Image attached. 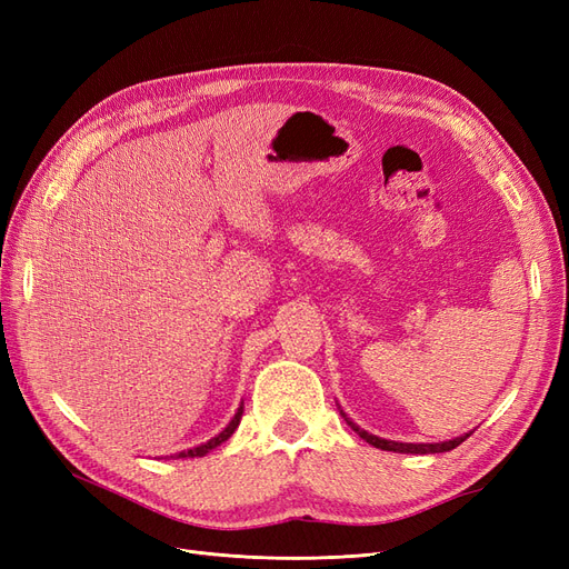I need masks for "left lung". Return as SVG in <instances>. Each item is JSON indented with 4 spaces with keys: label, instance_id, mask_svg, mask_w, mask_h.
<instances>
[{
    "label": "left lung",
    "instance_id": "obj_1",
    "mask_svg": "<svg viewBox=\"0 0 569 569\" xmlns=\"http://www.w3.org/2000/svg\"><path fill=\"white\" fill-rule=\"evenodd\" d=\"M351 425L353 432L368 441L370 446H375V449H382V451H393V453H418V456H427V453H446L456 449L458 443L465 441V437H456V439H449V441H439V443H403V441H391V439H382V437H375L370 432H366V429H360L356 422L347 420Z\"/></svg>",
    "mask_w": 569,
    "mask_h": 569
}]
</instances>
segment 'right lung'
Masks as SVG:
<instances>
[{
	"mask_svg": "<svg viewBox=\"0 0 569 569\" xmlns=\"http://www.w3.org/2000/svg\"><path fill=\"white\" fill-rule=\"evenodd\" d=\"M239 425V418L234 416L232 418V422L226 427V429H222V432L220 435H216L213 439H209V441H206V443H201V446H194V449H187V451H182V453H178L176 458H194V456H203V453H209V451H213L216 449V446H220L222 441H228L230 437H232V432H234V427Z\"/></svg>",
	"mask_w": 569,
	"mask_h": 569,
	"instance_id": "1",
	"label": "right lung"
}]
</instances>
